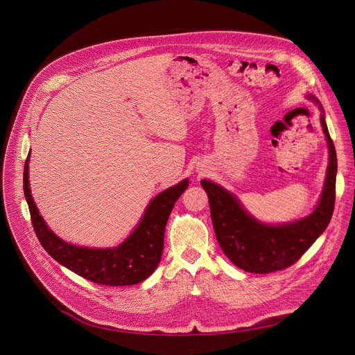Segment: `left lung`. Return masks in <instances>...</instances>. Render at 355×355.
<instances>
[{
    "label": "left lung",
    "instance_id": "left-lung-1",
    "mask_svg": "<svg viewBox=\"0 0 355 355\" xmlns=\"http://www.w3.org/2000/svg\"><path fill=\"white\" fill-rule=\"evenodd\" d=\"M306 98L320 110V125L327 141L329 164L324 185L313 211L300 219L284 223H266L252 216L239 198L211 180L200 184L208 193L215 234L226 257L240 270L256 274L275 272L296 263L326 230L334 209L337 156L326 125L320 101Z\"/></svg>",
    "mask_w": 355,
    "mask_h": 355
}]
</instances>
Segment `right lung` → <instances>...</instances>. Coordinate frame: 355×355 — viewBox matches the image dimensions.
I'll return each mask as SVG.
<instances>
[{"instance_id": "obj_1", "label": "right lung", "mask_w": 355, "mask_h": 355, "mask_svg": "<svg viewBox=\"0 0 355 355\" xmlns=\"http://www.w3.org/2000/svg\"><path fill=\"white\" fill-rule=\"evenodd\" d=\"M29 157L31 151L24 167V192L32 225L43 248L59 264L91 282L110 286L135 285L155 272L163 254L168 216L177 199L188 188V178L151 198L136 227L116 247H84L60 239L49 229L31 192Z\"/></svg>"}]
</instances>
